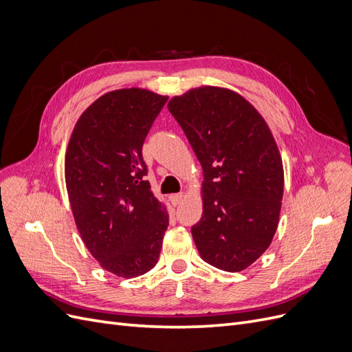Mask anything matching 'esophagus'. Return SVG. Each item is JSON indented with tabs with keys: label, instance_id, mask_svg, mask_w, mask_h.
Here are the masks:
<instances>
[{
	"label": "esophagus",
	"instance_id": "34e87169",
	"mask_svg": "<svg viewBox=\"0 0 352 352\" xmlns=\"http://www.w3.org/2000/svg\"><path fill=\"white\" fill-rule=\"evenodd\" d=\"M182 199H184V194H182V192H180V194H175V195L170 197V201H172L173 206L180 204V202H182Z\"/></svg>",
	"mask_w": 352,
	"mask_h": 352
}]
</instances>
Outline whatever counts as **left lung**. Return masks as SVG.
I'll use <instances>...</instances> for the list:
<instances>
[{
    "instance_id": "obj_1",
    "label": "left lung",
    "mask_w": 352,
    "mask_h": 352,
    "mask_svg": "<svg viewBox=\"0 0 352 352\" xmlns=\"http://www.w3.org/2000/svg\"><path fill=\"white\" fill-rule=\"evenodd\" d=\"M167 107L204 173L202 216L190 229L201 258L225 272L247 269L269 248L282 206L283 164L269 126L225 88L190 89Z\"/></svg>"
}]
</instances>
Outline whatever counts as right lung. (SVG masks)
<instances>
[{
    "label": "right lung",
    "instance_id": "obj_1",
    "mask_svg": "<svg viewBox=\"0 0 352 352\" xmlns=\"http://www.w3.org/2000/svg\"><path fill=\"white\" fill-rule=\"evenodd\" d=\"M167 97L129 88L82 113L66 151V186L78 230L101 267L136 278L158 261L168 226L151 192L142 145Z\"/></svg>",
    "mask_w": 352,
    "mask_h": 352
}]
</instances>
